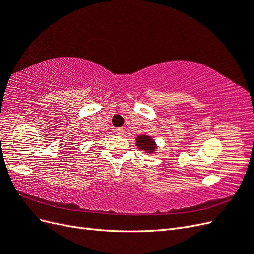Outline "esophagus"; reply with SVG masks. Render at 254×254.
<instances>
[{
	"label": "esophagus",
	"mask_w": 254,
	"mask_h": 254,
	"mask_svg": "<svg viewBox=\"0 0 254 254\" xmlns=\"http://www.w3.org/2000/svg\"><path fill=\"white\" fill-rule=\"evenodd\" d=\"M115 131H117V134L118 135H124V129H123V128H117V129H115Z\"/></svg>",
	"instance_id": "esophagus-1"
}]
</instances>
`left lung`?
Listing matches in <instances>:
<instances>
[{
	"instance_id": "left-lung-1",
	"label": "left lung",
	"mask_w": 254,
	"mask_h": 254,
	"mask_svg": "<svg viewBox=\"0 0 254 254\" xmlns=\"http://www.w3.org/2000/svg\"><path fill=\"white\" fill-rule=\"evenodd\" d=\"M135 144L137 146V148L144 150L147 153H153L157 149V144L152 140V137H150L147 134H140L136 137Z\"/></svg>"
}]
</instances>
